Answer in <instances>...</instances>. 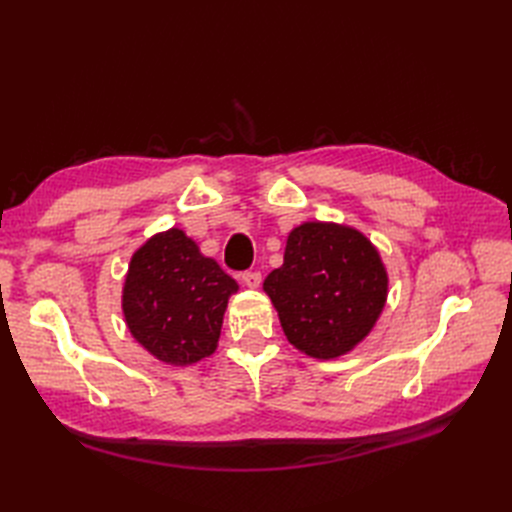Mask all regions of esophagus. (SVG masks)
Here are the masks:
<instances>
[{
    "label": "esophagus",
    "mask_w": 512,
    "mask_h": 512,
    "mask_svg": "<svg viewBox=\"0 0 512 512\" xmlns=\"http://www.w3.org/2000/svg\"><path fill=\"white\" fill-rule=\"evenodd\" d=\"M241 282H243L247 288H258L260 282H262V277H260L258 271H245V273L241 275Z\"/></svg>",
    "instance_id": "obj_1"
}]
</instances>
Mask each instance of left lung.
<instances>
[{
    "instance_id": "left-lung-1",
    "label": "left lung",
    "mask_w": 512,
    "mask_h": 512,
    "mask_svg": "<svg viewBox=\"0 0 512 512\" xmlns=\"http://www.w3.org/2000/svg\"><path fill=\"white\" fill-rule=\"evenodd\" d=\"M269 294L288 342L318 361L359 346L389 297V273L361 230L303 222L288 232L284 265L267 275Z\"/></svg>"
}]
</instances>
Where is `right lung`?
Returning a JSON list of instances; mask_svg holds the SVG:
<instances>
[{
	"instance_id": "1",
	"label": "right lung",
	"mask_w": 512,
	"mask_h": 512,
	"mask_svg": "<svg viewBox=\"0 0 512 512\" xmlns=\"http://www.w3.org/2000/svg\"><path fill=\"white\" fill-rule=\"evenodd\" d=\"M239 284L181 228L149 237L132 254L121 288L130 335L158 361L194 365L218 348Z\"/></svg>"
}]
</instances>
